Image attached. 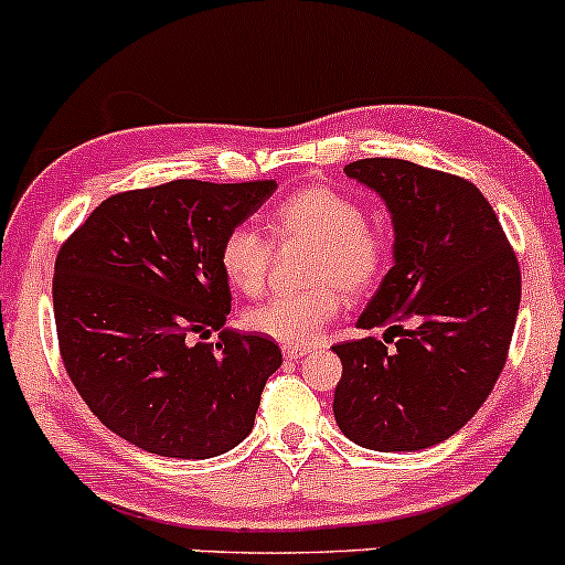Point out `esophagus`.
Here are the masks:
<instances>
[{
    "label": "esophagus",
    "mask_w": 565,
    "mask_h": 565,
    "mask_svg": "<svg viewBox=\"0 0 565 565\" xmlns=\"http://www.w3.org/2000/svg\"><path fill=\"white\" fill-rule=\"evenodd\" d=\"M310 353V348H295V345H284V359H289V361H297V359H302V355H308Z\"/></svg>",
    "instance_id": "34e87169"
}]
</instances>
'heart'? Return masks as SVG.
<instances>
[{"label": "heart", "instance_id": "heart-1", "mask_svg": "<svg viewBox=\"0 0 565 565\" xmlns=\"http://www.w3.org/2000/svg\"><path fill=\"white\" fill-rule=\"evenodd\" d=\"M270 231L281 238H313L319 249L310 257L308 278L319 284L252 305L244 313V323L252 332L270 337L281 345L308 348L340 313L342 295L335 287L338 282L348 291H361L385 274L387 238L366 223L361 201L329 185H305L289 193L270 215ZM268 263L270 242L260 231L236 225L225 233L220 244V268L233 289L244 295L263 291Z\"/></svg>", "mask_w": 565, "mask_h": 565}]
</instances>
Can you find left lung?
Instances as JSON below:
<instances>
[{
	"mask_svg": "<svg viewBox=\"0 0 565 565\" xmlns=\"http://www.w3.org/2000/svg\"><path fill=\"white\" fill-rule=\"evenodd\" d=\"M393 220V268L342 342L334 387L340 430L372 451H419L451 438L481 408L508 361L521 268L489 201L454 174L404 159L345 167Z\"/></svg>",
	"mask_w": 565,
	"mask_h": 565,
	"instance_id": "left-lung-1",
	"label": "left lung"
}]
</instances>
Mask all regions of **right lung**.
Here are the masks:
<instances>
[{
  "mask_svg": "<svg viewBox=\"0 0 565 565\" xmlns=\"http://www.w3.org/2000/svg\"><path fill=\"white\" fill-rule=\"evenodd\" d=\"M274 191L276 180H172L116 193L57 252L63 364L84 404L127 444L210 459L255 427L281 350L225 329L231 289L220 244ZM212 331L221 332L215 347L190 342Z\"/></svg>",
  "mask_w": 565,
  "mask_h": 565,
  "instance_id": "right-lung-1",
  "label": "right lung"
}]
</instances>
